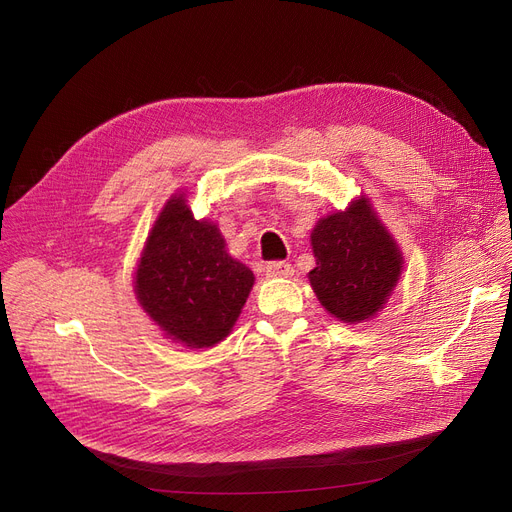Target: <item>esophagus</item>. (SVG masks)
<instances>
[{
  "label": "esophagus",
  "mask_w": 512,
  "mask_h": 512,
  "mask_svg": "<svg viewBox=\"0 0 512 512\" xmlns=\"http://www.w3.org/2000/svg\"><path fill=\"white\" fill-rule=\"evenodd\" d=\"M294 274V269L286 261H271L265 265V276L267 278H290Z\"/></svg>",
  "instance_id": "esophagus-1"
}]
</instances>
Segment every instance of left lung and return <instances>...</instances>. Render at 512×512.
<instances>
[{"instance_id":"left-lung-1","label":"left lung","mask_w":512,"mask_h":512,"mask_svg":"<svg viewBox=\"0 0 512 512\" xmlns=\"http://www.w3.org/2000/svg\"><path fill=\"white\" fill-rule=\"evenodd\" d=\"M311 241L317 267L309 280L331 315L358 323L383 309L403 259L364 199L354 201L348 212L319 220Z\"/></svg>"}]
</instances>
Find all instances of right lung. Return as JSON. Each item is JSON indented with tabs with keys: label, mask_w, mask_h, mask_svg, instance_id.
Masks as SVG:
<instances>
[{
	"label": "right lung",
	"mask_w": 512,
	"mask_h": 512,
	"mask_svg": "<svg viewBox=\"0 0 512 512\" xmlns=\"http://www.w3.org/2000/svg\"><path fill=\"white\" fill-rule=\"evenodd\" d=\"M253 282V271L226 253L218 226L195 220L179 195L148 236L135 294L166 335L208 348L230 333Z\"/></svg>",
	"instance_id": "obj_1"
}]
</instances>
